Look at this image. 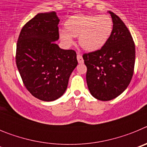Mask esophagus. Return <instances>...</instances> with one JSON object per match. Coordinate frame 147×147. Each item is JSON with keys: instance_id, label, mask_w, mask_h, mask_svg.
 Wrapping results in <instances>:
<instances>
[{"instance_id": "obj_1", "label": "esophagus", "mask_w": 147, "mask_h": 147, "mask_svg": "<svg viewBox=\"0 0 147 147\" xmlns=\"http://www.w3.org/2000/svg\"><path fill=\"white\" fill-rule=\"evenodd\" d=\"M76 58H77V60H78V62H79V63H82V62H84V60H83V58H82V57L81 54H78L77 56H76Z\"/></svg>"}]
</instances>
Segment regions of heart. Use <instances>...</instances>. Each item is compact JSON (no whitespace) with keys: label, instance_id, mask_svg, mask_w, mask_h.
<instances>
[{"label":"heart","instance_id":"b5f03b06","mask_svg":"<svg viewBox=\"0 0 147 147\" xmlns=\"http://www.w3.org/2000/svg\"><path fill=\"white\" fill-rule=\"evenodd\" d=\"M67 30L61 29V40L73 43L72 37H79V43L86 51H94L104 46L113 31V20L107 15H76L65 23Z\"/></svg>","mask_w":147,"mask_h":147}]
</instances>
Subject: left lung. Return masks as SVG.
<instances>
[{
    "instance_id": "left-lung-1",
    "label": "left lung",
    "mask_w": 147,
    "mask_h": 147,
    "mask_svg": "<svg viewBox=\"0 0 147 147\" xmlns=\"http://www.w3.org/2000/svg\"><path fill=\"white\" fill-rule=\"evenodd\" d=\"M113 31L107 42L99 50L83 54L87 66L86 81L93 97L110 101L128 87L134 73L136 48L132 35L115 13Z\"/></svg>"
}]
</instances>
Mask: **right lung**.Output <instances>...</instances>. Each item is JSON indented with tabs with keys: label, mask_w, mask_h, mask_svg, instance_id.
I'll use <instances>...</instances> for the list:
<instances>
[{
	"label": "right lung",
	"mask_w": 147,
	"mask_h": 147,
	"mask_svg": "<svg viewBox=\"0 0 147 147\" xmlns=\"http://www.w3.org/2000/svg\"><path fill=\"white\" fill-rule=\"evenodd\" d=\"M59 20L55 11L39 13L22 28L17 42L15 60L29 93L45 102L62 96L78 64L74 50H64L59 39Z\"/></svg>",
	"instance_id": "obj_1"
}]
</instances>
